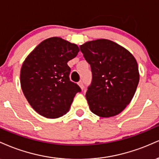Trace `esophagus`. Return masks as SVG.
<instances>
[{"label":"esophagus","mask_w":159,"mask_h":159,"mask_svg":"<svg viewBox=\"0 0 159 159\" xmlns=\"http://www.w3.org/2000/svg\"><path fill=\"white\" fill-rule=\"evenodd\" d=\"M79 85H80V87L81 88V89L82 90H83V89H84V85H83V81H80L79 82Z\"/></svg>","instance_id":"1"}]
</instances>
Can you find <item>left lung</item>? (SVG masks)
Masks as SVG:
<instances>
[{
	"label": "left lung",
	"mask_w": 159,
	"mask_h": 159,
	"mask_svg": "<svg viewBox=\"0 0 159 159\" xmlns=\"http://www.w3.org/2000/svg\"><path fill=\"white\" fill-rule=\"evenodd\" d=\"M80 48L92 72L85 94L91 111L102 117L118 115L131 102L139 85L135 57L108 39L85 42Z\"/></svg>",
	"instance_id": "obj_1"
}]
</instances>
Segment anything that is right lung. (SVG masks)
Returning <instances> with one entry per match:
<instances>
[{
    "label": "right lung",
    "instance_id": "add662e5",
    "mask_svg": "<svg viewBox=\"0 0 159 159\" xmlns=\"http://www.w3.org/2000/svg\"><path fill=\"white\" fill-rule=\"evenodd\" d=\"M79 51L76 44L52 37L41 42L26 58L20 69V86L39 115L57 118L69 111L81 89L70 80L68 62Z\"/></svg>",
    "mask_w": 159,
    "mask_h": 159
}]
</instances>
